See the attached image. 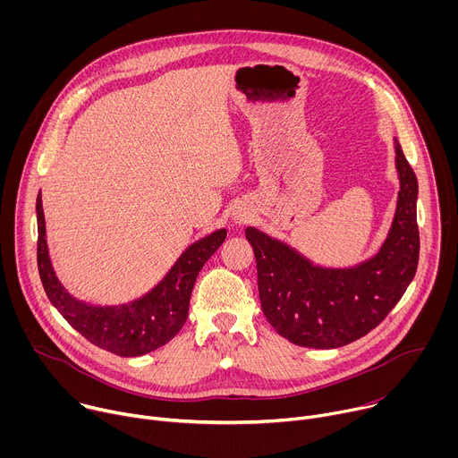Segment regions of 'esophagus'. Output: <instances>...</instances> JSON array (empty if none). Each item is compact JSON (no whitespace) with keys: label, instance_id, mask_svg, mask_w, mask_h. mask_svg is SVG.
I'll use <instances>...</instances> for the list:
<instances>
[{"label":"esophagus","instance_id":"esophagus-1","mask_svg":"<svg viewBox=\"0 0 458 458\" xmlns=\"http://www.w3.org/2000/svg\"><path fill=\"white\" fill-rule=\"evenodd\" d=\"M233 221H235V223H242V221H244V216H241V214H239V216H233Z\"/></svg>","mask_w":458,"mask_h":458}]
</instances>
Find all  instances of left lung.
<instances>
[{
	"label": "left lung",
	"instance_id": "left-lung-1",
	"mask_svg": "<svg viewBox=\"0 0 458 458\" xmlns=\"http://www.w3.org/2000/svg\"><path fill=\"white\" fill-rule=\"evenodd\" d=\"M397 210L380 250L350 268L313 265L290 244L253 226L246 239L257 260L259 299L276 332L293 344L332 350L378 326L401 301L419 265V182L395 140Z\"/></svg>",
	"mask_w": 458,
	"mask_h": 458
}]
</instances>
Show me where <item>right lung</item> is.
Listing matches in <instances>:
<instances>
[{
	"label": "right lung",
	"mask_w": 458,
	"mask_h": 458,
	"mask_svg": "<svg viewBox=\"0 0 458 458\" xmlns=\"http://www.w3.org/2000/svg\"><path fill=\"white\" fill-rule=\"evenodd\" d=\"M36 214L38 270L48 301L87 341L119 357L150 353L179 334L188 317L195 279L226 239V230L221 228L190 244L163 281L141 299L119 306H94L72 297L55 277L45 239L41 191L36 199Z\"/></svg>",
	"instance_id": "obj_1"
}]
</instances>
